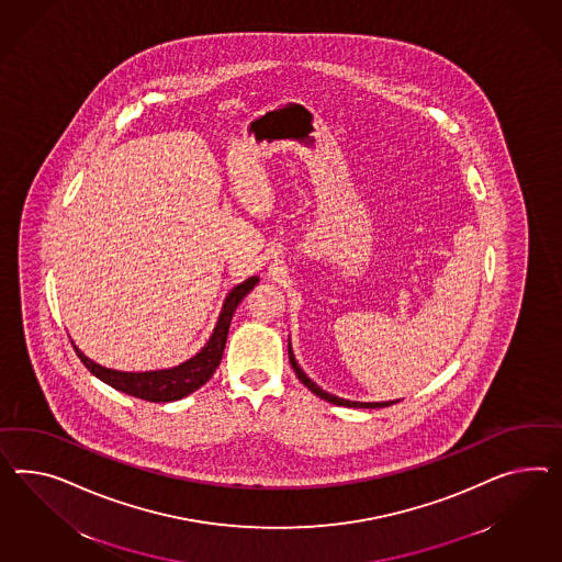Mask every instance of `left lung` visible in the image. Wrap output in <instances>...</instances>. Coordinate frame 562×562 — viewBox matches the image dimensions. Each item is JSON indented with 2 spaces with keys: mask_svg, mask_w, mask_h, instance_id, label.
Wrapping results in <instances>:
<instances>
[{
  "mask_svg": "<svg viewBox=\"0 0 562 562\" xmlns=\"http://www.w3.org/2000/svg\"><path fill=\"white\" fill-rule=\"evenodd\" d=\"M289 360L292 368H294V372H296V376H299V380L303 382L304 386H306L311 393H315V395L321 396V398H325V401H329V403H334V405H341V407H358V409H380V407H389V405H393V403H398V401H386V403H358V401H346V398L329 395V393H325L323 389H319L313 380L308 379V376L304 374L303 370H301V366L296 364L290 344Z\"/></svg>",
  "mask_w": 562,
  "mask_h": 562,
  "instance_id": "1",
  "label": "left lung"
}]
</instances>
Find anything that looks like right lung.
<instances>
[{
  "mask_svg": "<svg viewBox=\"0 0 562 562\" xmlns=\"http://www.w3.org/2000/svg\"><path fill=\"white\" fill-rule=\"evenodd\" d=\"M259 278H249L239 286L228 292L227 301L223 304L221 317L214 327V334L209 344L198 351L196 356L183 364L169 368V370H157V372H119V370H110L104 366L91 362L90 358H86L79 349H76L79 360L90 370L93 376L104 380L112 389L122 391L126 395L137 396L143 401H151V403H169V401H178L182 396H188L200 389L202 384H206L209 379L213 376L214 370L221 364L225 344H227L228 325L233 319V313L237 308V304L241 303L245 294L258 284Z\"/></svg>",
  "mask_w": 562,
  "mask_h": 562,
  "instance_id": "obj_1",
  "label": "right lung"
}]
</instances>
